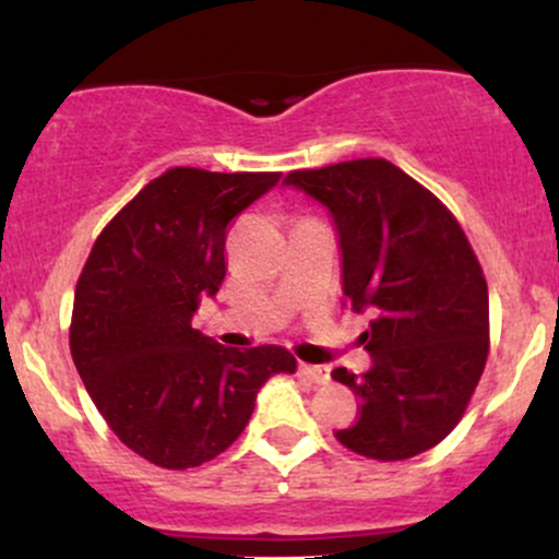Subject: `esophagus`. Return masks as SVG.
<instances>
[{
    "instance_id": "34e87169",
    "label": "esophagus",
    "mask_w": 559,
    "mask_h": 559,
    "mask_svg": "<svg viewBox=\"0 0 559 559\" xmlns=\"http://www.w3.org/2000/svg\"><path fill=\"white\" fill-rule=\"evenodd\" d=\"M299 376H305L310 383H318V386H325V383L331 381V373H329V368H325V365L301 362L299 365Z\"/></svg>"
}]
</instances>
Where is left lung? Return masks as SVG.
<instances>
[{
    "label": "left lung",
    "mask_w": 559,
    "mask_h": 559,
    "mask_svg": "<svg viewBox=\"0 0 559 559\" xmlns=\"http://www.w3.org/2000/svg\"><path fill=\"white\" fill-rule=\"evenodd\" d=\"M284 183L329 210L344 297L376 312L368 373H331L360 396V418L336 439L383 463L426 452L463 418L489 355V288L463 228L386 159L294 170Z\"/></svg>",
    "instance_id": "8db88e82"
}]
</instances>
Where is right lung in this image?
Returning <instances> with one entry per match:
<instances>
[{"mask_svg": "<svg viewBox=\"0 0 559 559\" xmlns=\"http://www.w3.org/2000/svg\"><path fill=\"white\" fill-rule=\"evenodd\" d=\"M281 173L173 168L96 239L75 286L70 355L112 433L168 471L197 467L239 439L258 391L294 373L284 346L230 349L191 329L226 278V228Z\"/></svg>", "mask_w": 559, "mask_h": 559, "instance_id": "obj_1", "label": "right lung"}]
</instances>
